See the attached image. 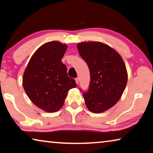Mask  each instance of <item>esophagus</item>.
Segmentation results:
<instances>
[{
	"instance_id": "obj_1",
	"label": "esophagus",
	"mask_w": 153,
	"mask_h": 153,
	"mask_svg": "<svg viewBox=\"0 0 153 153\" xmlns=\"http://www.w3.org/2000/svg\"><path fill=\"white\" fill-rule=\"evenodd\" d=\"M75 80H76V84H78V83H79V78H78V77H77V78L75 79Z\"/></svg>"
}]
</instances>
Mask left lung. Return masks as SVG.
<instances>
[{
    "mask_svg": "<svg viewBox=\"0 0 153 153\" xmlns=\"http://www.w3.org/2000/svg\"><path fill=\"white\" fill-rule=\"evenodd\" d=\"M77 48L90 72L88 92L84 93L90 111L100 113L113 107L123 94L128 72L122 57L115 49L100 42H82Z\"/></svg>",
    "mask_w": 153,
    "mask_h": 153,
    "instance_id": "8db88e82",
    "label": "left lung"
}]
</instances>
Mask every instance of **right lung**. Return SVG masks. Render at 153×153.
<instances>
[{
    "label": "right lung",
    "mask_w": 153,
    "mask_h": 153,
    "mask_svg": "<svg viewBox=\"0 0 153 153\" xmlns=\"http://www.w3.org/2000/svg\"><path fill=\"white\" fill-rule=\"evenodd\" d=\"M67 48V45L58 41L44 44L33 54L23 75V87L27 97L46 112L60 109L69 90L77 86L61 62Z\"/></svg>",
    "instance_id": "add662e5"
}]
</instances>
